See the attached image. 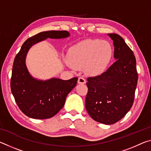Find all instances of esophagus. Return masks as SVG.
<instances>
[{"instance_id":"obj_1","label":"esophagus","mask_w":151,"mask_h":151,"mask_svg":"<svg viewBox=\"0 0 151 151\" xmlns=\"http://www.w3.org/2000/svg\"><path fill=\"white\" fill-rule=\"evenodd\" d=\"M78 84H85L86 83V80L85 78L82 77V76H81V77H79L78 79Z\"/></svg>"}]
</instances>
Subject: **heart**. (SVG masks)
Instances as JSON below:
<instances>
[{
	"mask_svg": "<svg viewBox=\"0 0 151 151\" xmlns=\"http://www.w3.org/2000/svg\"><path fill=\"white\" fill-rule=\"evenodd\" d=\"M112 53V47L108 42L98 39L87 40L69 48L68 62L73 68L84 67L89 73H99L108 65Z\"/></svg>",
	"mask_w": 151,
	"mask_h": 151,
	"instance_id": "obj_1",
	"label": "heart"
}]
</instances>
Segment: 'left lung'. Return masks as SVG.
<instances>
[{
  "label": "left lung",
  "mask_w": 151,
  "mask_h": 151,
  "mask_svg": "<svg viewBox=\"0 0 151 151\" xmlns=\"http://www.w3.org/2000/svg\"><path fill=\"white\" fill-rule=\"evenodd\" d=\"M109 36L113 40L116 61L101 75L87 78L85 100L91 118L105 124L116 123L131 109L138 81L132 50L121 36L114 33Z\"/></svg>",
  "instance_id": "1"
}]
</instances>
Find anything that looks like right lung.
Instances as JSON below:
<instances>
[{
	"instance_id": "right-lung-1",
	"label": "right lung",
	"mask_w": 151,
	"mask_h": 151,
	"mask_svg": "<svg viewBox=\"0 0 151 151\" xmlns=\"http://www.w3.org/2000/svg\"><path fill=\"white\" fill-rule=\"evenodd\" d=\"M69 36L66 30L41 32L28 39L14 58L11 79V88L20 111L30 118L49 119L65 105L68 94L75 87L78 78L68 81L51 78L45 81L33 78L28 71L25 58L29 48L47 38L62 39Z\"/></svg>"
}]
</instances>
